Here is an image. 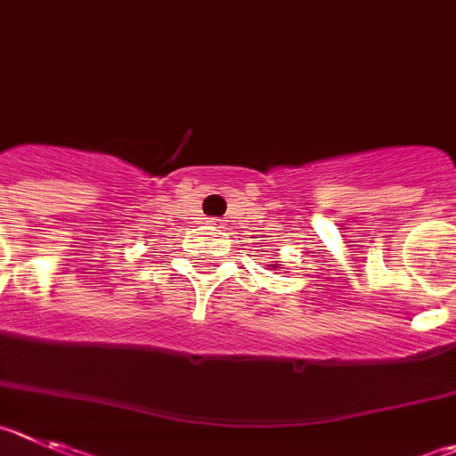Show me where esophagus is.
I'll list each match as a JSON object with an SVG mask.
<instances>
[{
	"label": "esophagus",
	"instance_id": "34e87169",
	"mask_svg": "<svg viewBox=\"0 0 456 456\" xmlns=\"http://www.w3.org/2000/svg\"><path fill=\"white\" fill-rule=\"evenodd\" d=\"M218 223V220H214V218H208V224H216Z\"/></svg>",
	"mask_w": 456,
	"mask_h": 456
}]
</instances>
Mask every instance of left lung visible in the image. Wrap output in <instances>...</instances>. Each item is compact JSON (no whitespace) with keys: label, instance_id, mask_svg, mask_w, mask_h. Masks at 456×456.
I'll use <instances>...</instances> for the list:
<instances>
[{"label":"left lung","instance_id":"left-lung-1","mask_svg":"<svg viewBox=\"0 0 456 456\" xmlns=\"http://www.w3.org/2000/svg\"><path fill=\"white\" fill-rule=\"evenodd\" d=\"M272 267H276V265H270V270H272Z\"/></svg>","mask_w":456,"mask_h":456}]
</instances>
